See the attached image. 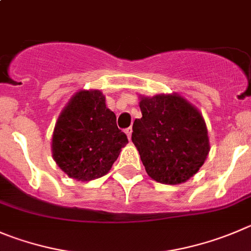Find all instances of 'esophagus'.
Listing matches in <instances>:
<instances>
[{
  "mask_svg": "<svg viewBox=\"0 0 251 251\" xmlns=\"http://www.w3.org/2000/svg\"><path fill=\"white\" fill-rule=\"evenodd\" d=\"M125 133H126V136H127L128 140H131V133H132V128L131 127H127L125 130Z\"/></svg>",
  "mask_w": 251,
  "mask_h": 251,
  "instance_id": "esophagus-1",
  "label": "esophagus"
}]
</instances>
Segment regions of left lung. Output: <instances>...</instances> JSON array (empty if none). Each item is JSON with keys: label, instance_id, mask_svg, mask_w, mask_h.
I'll return each mask as SVG.
<instances>
[{"label": "left lung", "instance_id": "left-lung-1", "mask_svg": "<svg viewBox=\"0 0 251 251\" xmlns=\"http://www.w3.org/2000/svg\"><path fill=\"white\" fill-rule=\"evenodd\" d=\"M142 118L132 125V142L147 175L163 184H178L198 172L209 152L202 115L178 95L141 98Z\"/></svg>", "mask_w": 251, "mask_h": 251}]
</instances>
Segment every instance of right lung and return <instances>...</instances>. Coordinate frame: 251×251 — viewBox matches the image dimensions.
<instances>
[{
	"mask_svg": "<svg viewBox=\"0 0 251 251\" xmlns=\"http://www.w3.org/2000/svg\"><path fill=\"white\" fill-rule=\"evenodd\" d=\"M127 142L101 91L83 90L60 114L51 151L57 165L69 177L91 181L109 172Z\"/></svg>",
	"mask_w": 251,
	"mask_h": 251,
	"instance_id": "right-lung-1",
	"label": "right lung"
}]
</instances>
